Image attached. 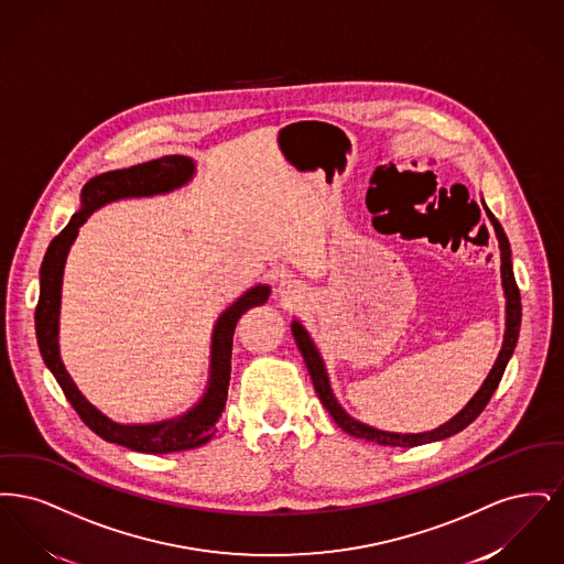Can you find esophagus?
<instances>
[{
    "label": "esophagus",
    "mask_w": 564,
    "mask_h": 564,
    "mask_svg": "<svg viewBox=\"0 0 564 564\" xmlns=\"http://www.w3.org/2000/svg\"><path fill=\"white\" fill-rule=\"evenodd\" d=\"M304 294V288L302 283L292 276V274H285L281 276V281L276 283V295L283 300V302H295L297 297H302Z\"/></svg>",
    "instance_id": "esophagus-1"
}]
</instances>
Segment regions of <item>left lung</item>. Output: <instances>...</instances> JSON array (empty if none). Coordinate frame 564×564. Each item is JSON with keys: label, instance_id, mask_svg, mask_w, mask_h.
<instances>
[{"label": "left lung", "instance_id": "left-lung-1", "mask_svg": "<svg viewBox=\"0 0 564 564\" xmlns=\"http://www.w3.org/2000/svg\"><path fill=\"white\" fill-rule=\"evenodd\" d=\"M486 215L495 228L497 241H499V251H501V285H503V295H506V332H503V345L497 355V361L492 366V370L484 378L482 387L476 391V395L465 403L463 410H458L451 421H446L444 425L435 427V430L423 431V433H395V431H382L370 427L357 419H352L349 412L340 405L336 400L334 391H332V382L327 368L323 364L322 352L317 349V345L313 343L311 334L306 332V327L302 323L294 319L292 322V334H294L295 345L304 357V364L308 368V375L313 380V387L319 395L325 410L332 414V419L336 421V425L343 431H347L352 437L359 440H368L376 442L380 446H402V448H412V446H421V444H430V442H440L446 440L451 435H455L458 431L465 430L469 423H474L478 419V414L486 408L488 400L492 398L495 389L501 382V376L506 372V366L513 355L516 343H518V334H520V322H522V304H520V290L516 285L513 279V267H511V249L510 241L503 232V226L497 221V217L490 214V209L484 205Z\"/></svg>", "mask_w": 564, "mask_h": 564}]
</instances>
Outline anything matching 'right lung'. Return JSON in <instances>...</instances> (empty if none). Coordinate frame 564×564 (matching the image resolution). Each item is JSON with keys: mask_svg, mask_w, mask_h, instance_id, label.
<instances>
[{"mask_svg": "<svg viewBox=\"0 0 564 564\" xmlns=\"http://www.w3.org/2000/svg\"><path fill=\"white\" fill-rule=\"evenodd\" d=\"M196 175V162L189 156L171 154L156 161L134 164L131 169H116L93 177L80 192V209L72 215L61 235L54 237L40 269V300L35 308V336L46 368L53 372L65 398L80 414L86 427L111 444H120L134 453L169 455L207 444L215 433V423L221 416L228 398L232 336L242 313L269 300L270 285L258 283L237 297L219 317L212 332L209 378L205 393L184 414L156 423H116L97 405L84 398L78 384L67 372L58 350V317L63 272L69 249L78 237L84 221L109 203L124 198H150L184 188Z\"/></svg>", "mask_w": 564, "mask_h": 564, "instance_id": "add662e5", "label": "right lung"}]
</instances>
